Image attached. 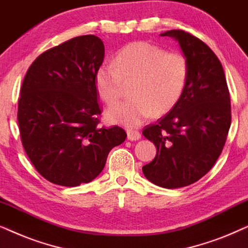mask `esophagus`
I'll use <instances>...</instances> for the list:
<instances>
[{"mask_svg":"<svg viewBox=\"0 0 248 248\" xmlns=\"http://www.w3.org/2000/svg\"><path fill=\"white\" fill-rule=\"evenodd\" d=\"M127 139L131 141H137L139 139H141V133L139 131L135 130H127Z\"/></svg>","mask_w":248,"mask_h":248,"instance_id":"esophagus-1","label":"esophagus"}]
</instances>
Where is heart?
I'll list each match as a JSON object with an SVG mask.
<instances>
[{"label": "heart", "instance_id": "heart-1", "mask_svg": "<svg viewBox=\"0 0 248 248\" xmlns=\"http://www.w3.org/2000/svg\"><path fill=\"white\" fill-rule=\"evenodd\" d=\"M188 61L179 52H166L148 42L127 44L118 50L114 64L103 63L94 73V87L105 103L120 99L125 84L132 83V99L109 108L110 123L135 127L152 114L161 116L174 108L184 93Z\"/></svg>", "mask_w": 248, "mask_h": 248}]
</instances>
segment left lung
Wrapping results in <instances>:
<instances>
[{
	"mask_svg": "<svg viewBox=\"0 0 248 248\" xmlns=\"http://www.w3.org/2000/svg\"><path fill=\"white\" fill-rule=\"evenodd\" d=\"M161 36L179 43L188 77L177 105L142 132L157 148L142 171L155 185L177 188L198 182L216 164L232 123V106L225 72L212 49L183 30Z\"/></svg>",
	"mask_w": 248,
	"mask_h": 248,
	"instance_id": "8db88e82",
	"label": "left lung"
}]
</instances>
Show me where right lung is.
I'll use <instances>...</instances> for the list:
<instances>
[{
	"label": "right lung",
	"mask_w": 248,
	"mask_h": 248,
	"mask_svg": "<svg viewBox=\"0 0 248 248\" xmlns=\"http://www.w3.org/2000/svg\"><path fill=\"white\" fill-rule=\"evenodd\" d=\"M105 46L93 35L74 37L37 57L18 101L20 137L36 170L56 185L74 187L100 174L107 155L123 143L120 126L100 127L94 73Z\"/></svg>",
	"instance_id": "obj_1"
}]
</instances>
